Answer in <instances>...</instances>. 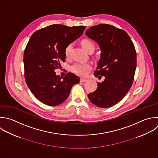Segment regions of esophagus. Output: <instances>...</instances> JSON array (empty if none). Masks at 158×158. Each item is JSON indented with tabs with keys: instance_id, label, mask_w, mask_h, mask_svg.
<instances>
[{
	"instance_id": "obj_1",
	"label": "esophagus",
	"mask_w": 158,
	"mask_h": 158,
	"mask_svg": "<svg viewBox=\"0 0 158 158\" xmlns=\"http://www.w3.org/2000/svg\"><path fill=\"white\" fill-rule=\"evenodd\" d=\"M86 79H84V78H80V82L81 83H84L85 81H86Z\"/></svg>"
}]
</instances>
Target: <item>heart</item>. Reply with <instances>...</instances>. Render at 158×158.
Returning a JSON list of instances; mask_svg holds the SVG:
<instances>
[{"label":"heart","instance_id":"1","mask_svg":"<svg viewBox=\"0 0 158 158\" xmlns=\"http://www.w3.org/2000/svg\"><path fill=\"white\" fill-rule=\"evenodd\" d=\"M83 48L89 53L91 51H94V44L89 40H83L81 42ZM72 48V44L70 43L67 46L65 49V54L67 57H69ZM92 66L89 63H76L71 66L70 70L74 73L80 76L86 77L88 72L91 70Z\"/></svg>","mask_w":158,"mask_h":158}]
</instances>
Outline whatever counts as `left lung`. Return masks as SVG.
Here are the masks:
<instances>
[{"mask_svg":"<svg viewBox=\"0 0 158 158\" xmlns=\"http://www.w3.org/2000/svg\"><path fill=\"white\" fill-rule=\"evenodd\" d=\"M86 34L99 44L101 51L94 75L105 77L88 97L98 107H112L126 96L133 84L136 67L134 44L125 31L110 25L91 27Z\"/></svg>","mask_w":158,"mask_h":158,"instance_id":"1","label":"left lung"}]
</instances>
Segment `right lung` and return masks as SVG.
Wrapping results in <instances>:
<instances>
[{
  "label": "right lung",
  "instance_id": "add662e5",
  "mask_svg": "<svg viewBox=\"0 0 158 158\" xmlns=\"http://www.w3.org/2000/svg\"><path fill=\"white\" fill-rule=\"evenodd\" d=\"M85 28L55 24L37 30L31 36L23 55L25 78L33 94L43 104H60L72 87L80 82L74 73H68L62 78L56 75L55 70L65 61L67 46L80 38Z\"/></svg>",
  "mask_w": 158,
  "mask_h": 158
}]
</instances>
